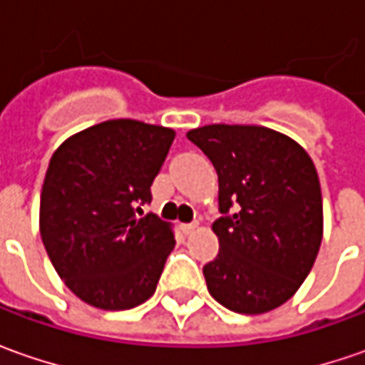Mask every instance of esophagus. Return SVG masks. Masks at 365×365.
I'll list each match as a JSON object with an SVG mask.
<instances>
[{
  "label": "esophagus",
  "mask_w": 365,
  "mask_h": 365,
  "mask_svg": "<svg viewBox=\"0 0 365 365\" xmlns=\"http://www.w3.org/2000/svg\"><path fill=\"white\" fill-rule=\"evenodd\" d=\"M197 225H199L197 221H192V223H182V225H180V230H182V233H192L195 230H197Z\"/></svg>",
  "instance_id": "34e87169"
}]
</instances>
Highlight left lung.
<instances>
[{"mask_svg":"<svg viewBox=\"0 0 365 365\" xmlns=\"http://www.w3.org/2000/svg\"><path fill=\"white\" fill-rule=\"evenodd\" d=\"M187 138L219 176V254L203 266L207 288L230 311L268 313L299 290L319 254L315 164L294 140L262 125L213 123Z\"/></svg>","mask_w":365,"mask_h":365,"instance_id":"1","label":"left lung"}]
</instances>
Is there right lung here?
Returning a JSON list of instances; mask_svg holds the SVG:
<instances>
[{"instance_id":"1","label":"right lung","mask_w":365,"mask_h":365,"mask_svg":"<svg viewBox=\"0 0 365 365\" xmlns=\"http://www.w3.org/2000/svg\"><path fill=\"white\" fill-rule=\"evenodd\" d=\"M173 140L162 125L109 120L52 154L40 235L54 270L87 304L123 311L154 294L175 237L166 221L142 209Z\"/></svg>"}]
</instances>
